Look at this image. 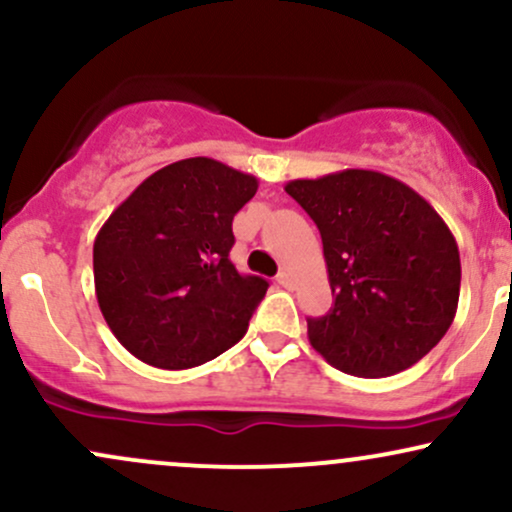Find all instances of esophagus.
<instances>
[{"label":"esophagus","instance_id":"obj_1","mask_svg":"<svg viewBox=\"0 0 512 512\" xmlns=\"http://www.w3.org/2000/svg\"><path fill=\"white\" fill-rule=\"evenodd\" d=\"M276 281H279V284L284 286V289H291V286H293V276H291L289 269L279 272V276H276Z\"/></svg>","mask_w":512,"mask_h":512}]
</instances>
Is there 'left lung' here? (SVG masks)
I'll return each instance as SVG.
<instances>
[{"mask_svg": "<svg viewBox=\"0 0 512 512\" xmlns=\"http://www.w3.org/2000/svg\"><path fill=\"white\" fill-rule=\"evenodd\" d=\"M286 192L320 231L334 296L330 313L308 317L313 349L363 378L421 361L460 301V250L438 211L378 170L291 180Z\"/></svg>", "mask_w": 512, "mask_h": 512, "instance_id": "obj_1", "label": "left lung"}]
</instances>
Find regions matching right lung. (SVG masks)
<instances>
[{"mask_svg": "<svg viewBox=\"0 0 512 512\" xmlns=\"http://www.w3.org/2000/svg\"><path fill=\"white\" fill-rule=\"evenodd\" d=\"M257 178L214 158H185L149 175L93 243V281L108 327L149 366L182 370L211 361L248 332L267 293L228 252L233 216Z\"/></svg>", "mask_w": 512, "mask_h": 512, "instance_id": "right-lung-1", "label": "right lung"}]
</instances>
